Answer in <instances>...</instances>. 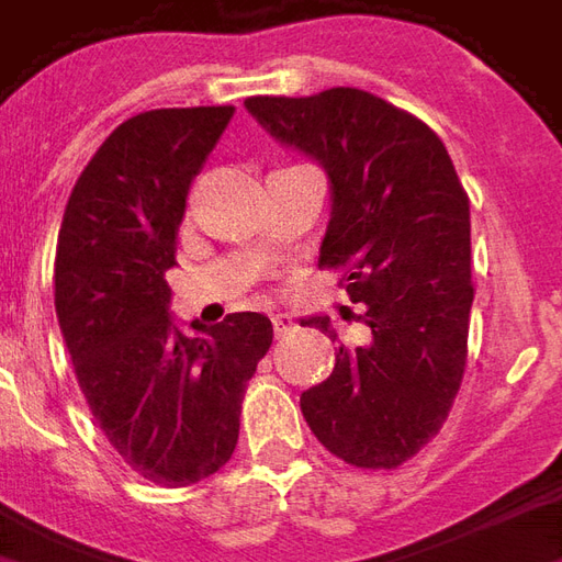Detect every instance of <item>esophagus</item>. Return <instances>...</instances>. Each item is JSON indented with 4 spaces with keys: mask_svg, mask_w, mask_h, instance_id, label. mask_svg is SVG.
Masks as SVG:
<instances>
[{
    "mask_svg": "<svg viewBox=\"0 0 562 562\" xmlns=\"http://www.w3.org/2000/svg\"><path fill=\"white\" fill-rule=\"evenodd\" d=\"M270 322H273V334H277V337H282V334H289V330H292V316H285V313H277Z\"/></svg>",
    "mask_w": 562,
    "mask_h": 562,
    "instance_id": "obj_1",
    "label": "esophagus"
}]
</instances>
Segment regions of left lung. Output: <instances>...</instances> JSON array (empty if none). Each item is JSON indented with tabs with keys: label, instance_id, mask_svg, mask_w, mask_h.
<instances>
[{
	"label": "left lung",
	"instance_id": "left-lung-1",
	"mask_svg": "<svg viewBox=\"0 0 562 562\" xmlns=\"http://www.w3.org/2000/svg\"><path fill=\"white\" fill-rule=\"evenodd\" d=\"M270 138L328 173L330 220L318 258L346 268L367 340L340 346L301 413L330 454L391 470L442 427L467 367L470 198L422 120L352 87L246 99ZM301 325L337 330L328 316Z\"/></svg>",
	"mask_w": 562,
	"mask_h": 562
}]
</instances>
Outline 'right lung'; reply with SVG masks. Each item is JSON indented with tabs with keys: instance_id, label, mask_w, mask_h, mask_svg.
I'll return each instance as SVG.
<instances>
[{
	"instance_id": "right-lung-1",
	"label": "right lung",
	"mask_w": 562,
	"mask_h": 562,
	"mask_svg": "<svg viewBox=\"0 0 562 562\" xmlns=\"http://www.w3.org/2000/svg\"><path fill=\"white\" fill-rule=\"evenodd\" d=\"M234 108H165L116 126L83 168L56 246V318L108 442L161 487L228 463L240 401L273 340L261 313L192 334L171 313L165 273L189 186Z\"/></svg>"
}]
</instances>
